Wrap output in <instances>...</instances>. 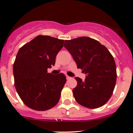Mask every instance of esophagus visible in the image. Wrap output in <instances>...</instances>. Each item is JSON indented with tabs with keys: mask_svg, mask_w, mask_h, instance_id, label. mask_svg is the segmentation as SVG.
<instances>
[{
	"mask_svg": "<svg viewBox=\"0 0 133 133\" xmlns=\"http://www.w3.org/2000/svg\"><path fill=\"white\" fill-rule=\"evenodd\" d=\"M66 78H67V80H69V79L71 78V77L69 76H68V75H66Z\"/></svg>",
	"mask_w": 133,
	"mask_h": 133,
	"instance_id": "34e87169",
	"label": "esophagus"
}]
</instances>
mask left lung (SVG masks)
I'll list each match as a JSON object with an SVG mask.
<instances>
[{
  "instance_id": "8db88e82",
  "label": "left lung",
  "mask_w": 133,
  "mask_h": 133,
  "mask_svg": "<svg viewBox=\"0 0 133 133\" xmlns=\"http://www.w3.org/2000/svg\"><path fill=\"white\" fill-rule=\"evenodd\" d=\"M64 47L71 53L83 73L85 80L75 78L73 90L76 101L85 108L96 109L106 104L113 92L116 68L113 57L98 41L87 37L65 41Z\"/></svg>"
}]
</instances>
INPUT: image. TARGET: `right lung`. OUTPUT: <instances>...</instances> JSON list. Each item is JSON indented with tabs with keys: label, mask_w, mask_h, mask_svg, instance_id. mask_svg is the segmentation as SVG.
<instances>
[{
	"label": "right lung",
	"mask_w": 133,
	"mask_h": 133,
	"mask_svg": "<svg viewBox=\"0 0 133 133\" xmlns=\"http://www.w3.org/2000/svg\"><path fill=\"white\" fill-rule=\"evenodd\" d=\"M64 40L38 35L20 48L13 64L15 86L24 104L36 111L55 106L66 82L63 73L52 75L48 68L55 64Z\"/></svg>",
	"instance_id": "add662e5"
}]
</instances>
